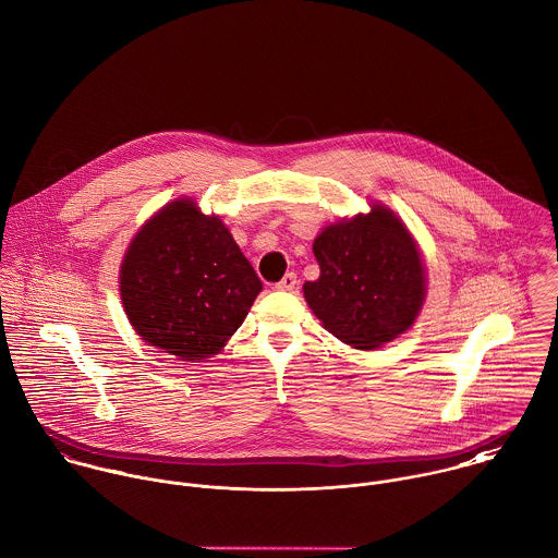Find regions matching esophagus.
<instances>
[{
    "instance_id": "esophagus-1",
    "label": "esophagus",
    "mask_w": 558,
    "mask_h": 558,
    "mask_svg": "<svg viewBox=\"0 0 558 558\" xmlns=\"http://www.w3.org/2000/svg\"><path fill=\"white\" fill-rule=\"evenodd\" d=\"M295 287H298V276H295L293 271L284 274V276H282V280H280V282H276V289H278V291H293Z\"/></svg>"
}]
</instances>
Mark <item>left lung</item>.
<instances>
[{"mask_svg": "<svg viewBox=\"0 0 558 558\" xmlns=\"http://www.w3.org/2000/svg\"><path fill=\"white\" fill-rule=\"evenodd\" d=\"M319 278L304 298L324 328L348 345L374 350L417 317L424 265L407 228L383 206L328 226L313 243Z\"/></svg>", "mask_w": 558, "mask_h": 558, "instance_id": "obj_1", "label": "left lung"}]
</instances>
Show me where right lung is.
I'll use <instances>...</instances> for the list:
<instances>
[{
  "instance_id": "right-lung-1",
  "label": "right lung",
  "mask_w": 558,
  "mask_h": 558,
  "mask_svg": "<svg viewBox=\"0 0 558 558\" xmlns=\"http://www.w3.org/2000/svg\"><path fill=\"white\" fill-rule=\"evenodd\" d=\"M263 289L219 217L191 199L165 206L134 236L121 265V300L143 341L202 361L243 324Z\"/></svg>"
}]
</instances>
